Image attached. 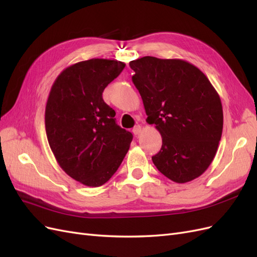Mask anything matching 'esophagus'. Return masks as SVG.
<instances>
[{"label":"esophagus","mask_w":257,"mask_h":257,"mask_svg":"<svg viewBox=\"0 0 257 257\" xmlns=\"http://www.w3.org/2000/svg\"><path fill=\"white\" fill-rule=\"evenodd\" d=\"M133 133H134V135H139L142 133V126L141 125H136L134 128H133Z\"/></svg>","instance_id":"esophagus-1"}]
</instances>
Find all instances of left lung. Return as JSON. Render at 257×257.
<instances>
[{
	"label": "left lung",
	"mask_w": 257,
	"mask_h": 257,
	"mask_svg": "<svg viewBox=\"0 0 257 257\" xmlns=\"http://www.w3.org/2000/svg\"><path fill=\"white\" fill-rule=\"evenodd\" d=\"M130 66L147 122L162 136L153 164L177 183L198 178L213 161L222 136V103L213 85L199 68L180 59L144 57Z\"/></svg>",
	"instance_id": "8db88e82"
}]
</instances>
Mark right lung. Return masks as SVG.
<instances>
[{"instance_id": "right-lung-1", "label": "right lung", "mask_w": 257, "mask_h": 257, "mask_svg": "<svg viewBox=\"0 0 257 257\" xmlns=\"http://www.w3.org/2000/svg\"><path fill=\"white\" fill-rule=\"evenodd\" d=\"M124 67L123 62L107 59L68 66L53 82L46 105V134L58 164L92 188L112 177L133 139L115 123V111L102 96Z\"/></svg>"}]
</instances>
